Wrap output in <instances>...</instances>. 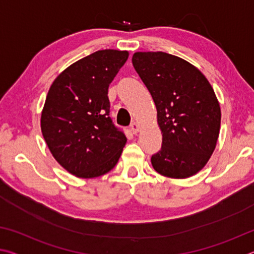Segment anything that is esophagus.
Segmentation results:
<instances>
[{
	"label": "esophagus",
	"mask_w": 254,
	"mask_h": 254,
	"mask_svg": "<svg viewBox=\"0 0 254 254\" xmlns=\"http://www.w3.org/2000/svg\"><path fill=\"white\" fill-rule=\"evenodd\" d=\"M130 130H131V132L133 133V134H136V133L140 131V126L137 123L133 122L131 126H130Z\"/></svg>",
	"instance_id": "obj_1"
}]
</instances>
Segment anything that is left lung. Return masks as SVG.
<instances>
[{
  "mask_svg": "<svg viewBox=\"0 0 254 254\" xmlns=\"http://www.w3.org/2000/svg\"><path fill=\"white\" fill-rule=\"evenodd\" d=\"M132 64L153 98L162 133L152 167L169 178L194 176L209 160L220 134L221 109L213 87L195 66L162 51L135 53Z\"/></svg>",
  "mask_w": 254,
  "mask_h": 254,
  "instance_id": "left-lung-1",
  "label": "left lung"
}]
</instances>
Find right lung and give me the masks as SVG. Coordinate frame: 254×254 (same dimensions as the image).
I'll use <instances>...</instances> for the list:
<instances>
[{"mask_svg": "<svg viewBox=\"0 0 254 254\" xmlns=\"http://www.w3.org/2000/svg\"><path fill=\"white\" fill-rule=\"evenodd\" d=\"M128 57L105 49L79 59L51 84L41 132L51 154L68 173L94 178L117 165L127 136L110 118L109 86Z\"/></svg>", "mask_w": 254, "mask_h": 254, "instance_id": "add662e5", "label": "right lung"}]
</instances>
